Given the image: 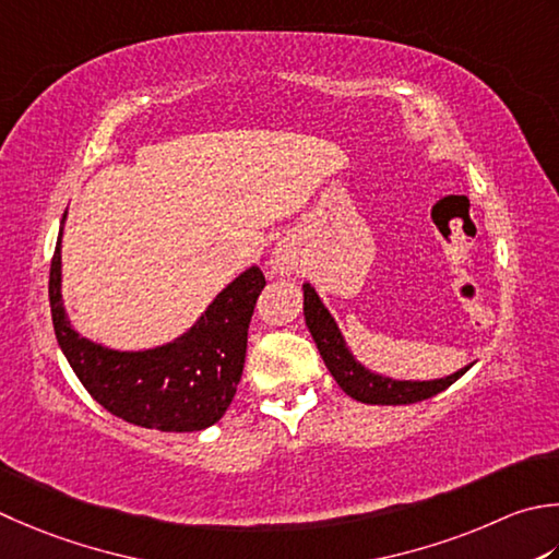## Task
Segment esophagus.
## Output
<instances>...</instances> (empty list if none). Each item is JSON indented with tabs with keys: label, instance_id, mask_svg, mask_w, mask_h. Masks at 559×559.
I'll return each mask as SVG.
<instances>
[{
	"label": "esophagus",
	"instance_id": "esophagus-1",
	"mask_svg": "<svg viewBox=\"0 0 559 559\" xmlns=\"http://www.w3.org/2000/svg\"><path fill=\"white\" fill-rule=\"evenodd\" d=\"M298 269V254H295V249L286 242H281L276 249L271 251V271L273 273H293Z\"/></svg>",
	"mask_w": 559,
	"mask_h": 559
}]
</instances>
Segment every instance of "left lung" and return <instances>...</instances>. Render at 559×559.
I'll return each instance as SVG.
<instances>
[{
  "label": "left lung",
  "instance_id": "left-lung-1",
  "mask_svg": "<svg viewBox=\"0 0 559 559\" xmlns=\"http://www.w3.org/2000/svg\"><path fill=\"white\" fill-rule=\"evenodd\" d=\"M305 322L314 338L317 348L324 358V366L330 368V373L338 382L348 397L366 404H414L421 400H429L439 395L445 388H451L457 378H463L467 368H461L457 373L441 378V380H392L370 373L348 352L344 344V336L338 332L332 314L320 300V295L314 293L310 283H305Z\"/></svg>",
  "mask_w": 559,
  "mask_h": 559
}]
</instances>
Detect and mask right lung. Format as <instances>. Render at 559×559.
Returning <instances> with one entry per match:
<instances>
[{"label": "right lung", "mask_w": 559, "mask_h": 559, "mask_svg": "<svg viewBox=\"0 0 559 559\" xmlns=\"http://www.w3.org/2000/svg\"><path fill=\"white\" fill-rule=\"evenodd\" d=\"M60 237L50 261V314L62 354L86 392L114 417L142 429L186 433L221 421L242 380L249 322L266 286L261 269L251 266L229 283L177 342L114 352L70 326L60 295Z\"/></svg>", "instance_id": "add662e5"}]
</instances>
